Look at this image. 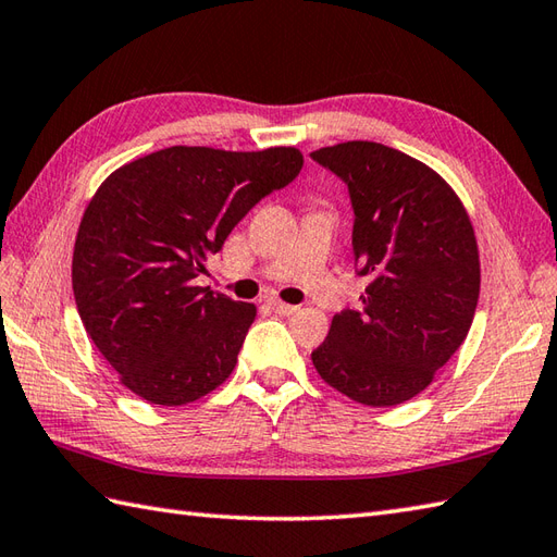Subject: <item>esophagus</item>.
Instances as JSON below:
<instances>
[{
    "label": "esophagus",
    "mask_w": 557,
    "mask_h": 557,
    "mask_svg": "<svg viewBox=\"0 0 557 557\" xmlns=\"http://www.w3.org/2000/svg\"><path fill=\"white\" fill-rule=\"evenodd\" d=\"M268 306L275 313H280V315H292V313H297V306H292V304H282V301H277V299H270L268 301Z\"/></svg>",
    "instance_id": "esophagus-1"
}]
</instances>
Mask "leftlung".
Masks as SVG:
<instances>
[{
  "mask_svg": "<svg viewBox=\"0 0 557 557\" xmlns=\"http://www.w3.org/2000/svg\"><path fill=\"white\" fill-rule=\"evenodd\" d=\"M354 208L361 309L333 318L311 359L359 405L395 407L433 383L474 321L481 265L471 220L441 174L373 140L313 150Z\"/></svg>",
  "mask_w": 557,
  "mask_h": 557,
  "instance_id": "left-lung-1",
  "label": "left lung"
}]
</instances>
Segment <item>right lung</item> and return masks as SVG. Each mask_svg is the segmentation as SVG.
Listing matches in <instances>:
<instances>
[{
    "label": "right lung",
    "mask_w": 557,
    "mask_h": 557,
    "mask_svg": "<svg viewBox=\"0 0 557 557\" xmlns=\"http://www.w3.org/2000/svg\"><path fill=\"white\" fill-rule=\"evenodd\" d=\"M301 164L297 148L172 146L100 184L83 212L71 282L83 327L134 395L182 407L227 381L256 306L194 280Z\"/></svg>",
    "instance_id": "add662e5"
}]
</instances>
